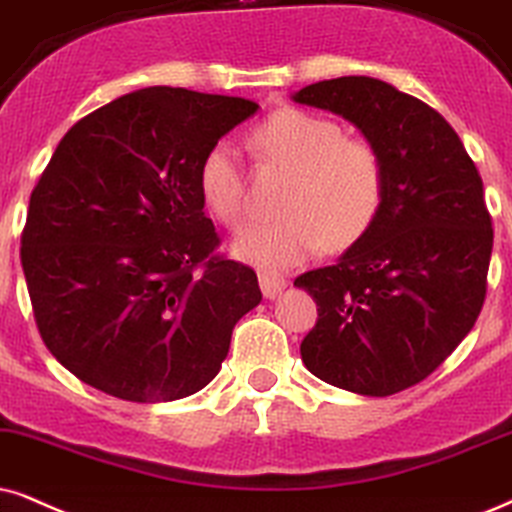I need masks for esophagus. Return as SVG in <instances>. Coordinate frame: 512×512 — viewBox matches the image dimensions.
I'll return each instance as SVG.
<instances>
[{"instance_id":"obj_1","label":"esophagus","mask_w":512,"mask_h":512,"mask_svg":"<svg viewBox=\"0 0 512 512\" xmlns=\"http://www.w3.org/2000/svg\"><path fill=\"white\" fill-rule=\"evenodd\" d=\"M286 286H288V281L281 274H276V271H269V269L260 271V288H262L264 297H269V300H274L276 295H281Z\"/></svg>"}]
</instances>
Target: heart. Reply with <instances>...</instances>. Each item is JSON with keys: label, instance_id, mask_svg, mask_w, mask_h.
I'll use <instances>...</instances> for the list:
<instances>
[{"label": "heart", "instance_id": "heart-1", "mask_svg": "<svg viewBox=\"0 0 512 512\" xmlns=\"http://www.w3.org/2000/svg\"><path fill=\"white\" fill-rule=\"evenodd\" d=\"M250 153L264 167L288 172L274 222H252L234 238V255L262 267H293L323 243L345 250L378 215L385 170L368 139L345 137L331 118L283 108L250 134ZM205 210L226 226L238 224L245 205V170L229 141H217L198 167Z\"/></svg>", "mask_w": 512, "mask_h": 512}]
</instances>
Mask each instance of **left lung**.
<instances>
[{
	"mask_svg": "<svg viewBox=\"0 0 512 512\" xmlns=\"http://www.w3.org/2000/svg\"><path fill=\"white\" fill-rule=\"evenodd\" d=\"M293 99L357 125L385 170L366 234L295 278L319 307L302 361L340 390L390 397L428 378L482 312L494 245L482 177L435 108L383 80H323Z\"/></svg>",
	"mask_w": 512,
	"mask_h": 512,
	"instance_id": "1",
	"label": "left lung"
}]
</instances>
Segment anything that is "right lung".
<instances>
[{
  "label": "right lung",
  "mask_w": 512,
  "mask_h": 512,
  "mask_svg": "<svg viewBox=\"0 0 512 512\" xmlns=\"http://www.w3.org/2000/svg\"><path fill=\"white\" fill-rule=\"evenodd\" d=\"M257 103L148 87L75 122L32 189L21 264L37 331L82 383L155 404L196 394L262 300L217 255L203 155Z\"/></svg>",
  "instance_id": "right-lung-1"
}]
</instances>
